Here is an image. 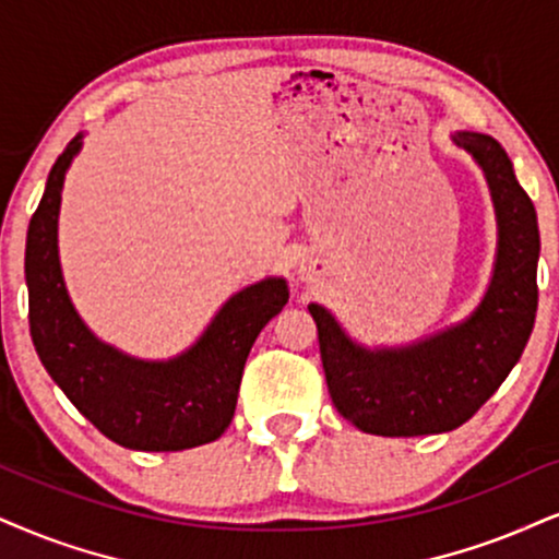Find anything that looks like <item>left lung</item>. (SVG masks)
I'll use <instances>...</instances> for the list:
<instances>
[{
  "label": "left lung",
  "mask_w": 559,
  "mask_h": 559,
  "mask_svg": "<svg viewBox=\"0 0 559 559\" xmlns=\"http://www.w3.org/2000/svg\"><path fill=\"white\" fill-rule=\"evenodd\" d=\"M453 140L485 168L500 225L492 285L472 319L412 347L368 353L321 306H308L336 412L370 436L456 430L500 389L534 329L539 225L532 199L498 140L474 132Z\"/></svg>",
  "instance_id": "obj_1"
}]
</instances>
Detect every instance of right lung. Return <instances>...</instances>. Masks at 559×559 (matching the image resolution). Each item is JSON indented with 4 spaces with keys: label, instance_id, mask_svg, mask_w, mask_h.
<instances>
[{
    "label": "right lung",
    "instance_id": "1",
    "mask_svg": "<svg viewBox=\"0 0 559 559\" xmlns=\"http://www.w3.org/2000/svg\"><path fill=\"white\" fill-rule=\"evenodd\" d=\"M80 150L67 144L48 174L27 225V319L36 353L69 402L106 438L132 451H183L217 440L236 412L253 342L285 308V280H264L233 295L189 353L142 362L95 340L69 302L57 253L61 183Z\"/></svg>",
    "mask_w": 559,
    "mask_h": 559
}]
</instances>
